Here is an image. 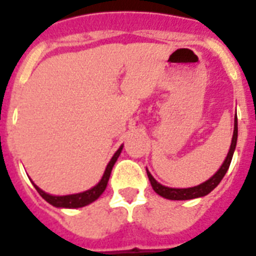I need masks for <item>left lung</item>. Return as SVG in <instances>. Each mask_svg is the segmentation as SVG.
I'll list each match as a JSON object with an SVG mask.
<instances>
[{
	"label": "left lung",
	"mask_w": 256,
	"mask_h": 256,
	"mask_svg": "<svg viewBox=\"0 0 256 256\" xmlns=\"http://www.w3.org/2000/svg\"><path fill=\"white\" fill-rule=\"evenodd\" d=\"M237 137H238V123H237V118H236V119H234L233 138H232V144H230L229 153H228L225 161H224V164H221V168L217 170L216 174L213 175L212 178H209L206 182H204V183H202V184L199 186H195V187H190V188H170V187H166V186H162L161 183H158V182L152 176V174L146 168L148 178H149V180H150V184L152 187H153V190L157 192L158 195L168 200H191V199H196V198H202V196L208 195L209 192L216 188L220 182L222 180V178L225 176V174H226L228 168H229L230 166V162H232V158H233L234 150H236Z\"/></svg>",
	"instance_id": "1"
}]
</instances>
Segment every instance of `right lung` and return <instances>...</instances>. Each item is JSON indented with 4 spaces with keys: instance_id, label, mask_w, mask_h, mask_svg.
Returning <instances> with one entry per match:
<instances>
[{
    "instance_id": "right-lung-1",
    "label": "right lung",
    "mask_w": 256,
    "mask_h": 256,
    "mask_svg": "<svg viewBox=\"0 0 256 256\" xmlns=\"http://www.w3.org/2000/svg\"><path fill=\"white\" fill-rule=\"evenodd\" d=\"M123 150V145L116 150V153L114 154L111 161L108 162L107 168L104 170V174H103L102 179L99 180V183L96 186H94L92 188L88 190V191L80 192V194H73V195H65V196H54L50 195L47 192H44L43 190H40L35 183H34V187L36 188V191L39 192V195L43 198L46 202H48L50 206H56V208H82V206H88L92 204V202L98 199L99 196L102 195L104 192L106 187H107V183H108L110 175H111V171H112L114 164L118 161L120 153Z\"/></svg>"
}]
</instances>
